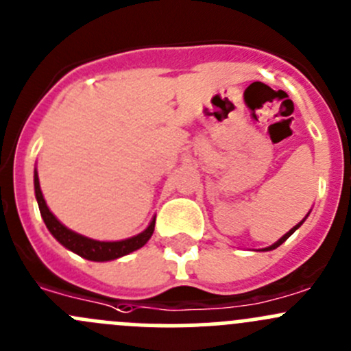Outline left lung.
I'll list each match as a JSON object with an SVG mask.
<instances>
[{"instance_id":"obj_1","label":"left lung","mask_w":351,"mask_h":351,"mask_svg":"<svg viewBox=\"0 0 351 351\" xmlns=\"http://www.w3.org/2000/svg\"><path fill=\"white\" fill-rule=\"evenodd\" d=\"M304 221H306V219H304ZM304 221H300V222H299V224H297V226H293V228H292V229H290V231H289V232H287V234H284V236H282V238H280V239H278V241H277V243H274V244H271V246L265 247V250H263V251H271V250H275V247H278V246H280V244H282V243H284V241H287V239H289V238H290V236H292V234H293V232H295V229H299V228H300V226H302V222H304Z\"/></svg>"}]
</instances>
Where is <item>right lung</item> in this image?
Here are the masks:
<instances>
[{
    "label": "right lung",
    "instance_id": "1",
    "mask_svg": "<svg viewBox=\"0 0 351 351\" xmlns=\"http://www.w3.org/2000/svg\"><path fill=\"white\" fill-rule=\"evenodd\" d=\"M34 186H35V198H37L38 208H40V215L42 219H44L47 229L51 231V234L54 236L62 246L67 247V250L80 254V256L86 258V260L110 261V260H117V258L120 256H125V254L143 247L144 244L149 241V238L154 232L156 217H153V221H151V224L147 226V229H144L141 234L134 236V238H129V239H122V241H97V239L81 236L77 234V232L67 229L64 224H61V222L56 219V215L49 210L47 204H45L44 200V195H42L37 169H35L34 173Z\"/></svg>",
    "mask_w": 351,
    "mask_h": 351
}]
</instances>
